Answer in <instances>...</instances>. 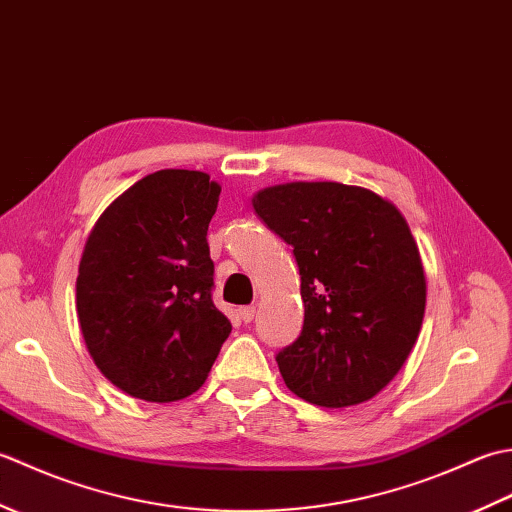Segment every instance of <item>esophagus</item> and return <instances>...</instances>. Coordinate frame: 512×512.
<instances>
[{
  "label": "esophagus",
  "instance_id": "1",
  "mask_svg": "<svg viewBox=\"0 0 512 512\" xmlns=\"http://www.w3.org/2000/svg\"><path fill=\"white\" fill-rule=\"evenodd\" d=\"M239 319H242L244 323H250L255 319V306H244L239 308Z\"/></svg>",
  "mask_w": 512,
  "mask_h": 512
}]
</instances>
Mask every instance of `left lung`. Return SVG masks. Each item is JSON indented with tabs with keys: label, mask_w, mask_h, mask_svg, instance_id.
Returning <instances> with one entry per match:
<instances>
[{
	"label": "left lung",
	"mask_w": 512,
	"mask_h": 512,
	"mask_svg": "<svg viewBox=\"0 0 512 512\" xmlns=\"http://www.w3.org/2000/svg\"><path fill=\"white\" fill-rule=\"evenodd\" d=\"M253 209L295 253L303 330L277 354L286 387L328 409L383 391L416 343L427 279L394 202L341 182H286Z\"/></svg>",
	"instance_id": "left-lung-1"
}]
</instances>
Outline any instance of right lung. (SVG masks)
Wrapping results in <instances>:
<instances>
[{"instance_id": "obj_1", "label": "right lung", "mask_w": 512, "mask_h": 512, "mask_svg": "<svg viewBox=\"0 0 512 512\" xmlns=\"http://www.w3.org/2000/svg\"><path fill=\"white\" fill-rule=\"evenodd\" d=\"M220 191L204 171L149 173L85 239L76 277L81 334L94 365L129 396H191L231 334L211 301L206 242Z\"/></svg>"}]
</instances>
